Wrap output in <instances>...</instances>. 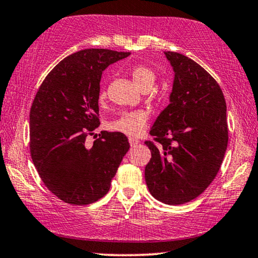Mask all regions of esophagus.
Returning a JSON list of instances; mask_svg holds the SVG:
<instances>
[{"instance_id":"esophagus-1","label":"esophagus","mask_w":258,"mask_h":258,"mask_svg":"<svg viewBox=\"0 0 258 258\" xmlns=\"http://www.w3.org/2000/svg\"><path fill=\"white\" fill-rule=\"evenodd\" d=\"M128 142H130V145H131L132 147L133 146H137L139 144V140L136 139V138H130Z\"/></svg>"}]
</instances>
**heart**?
Returning <instances> with one entry per match:
<instances>
[{"label": "heart", "instance_id": "obj_1", "mask_svg": "<svg viewBox=\"0 0 258 258\" xmlns=\"http://www.w3.org/2000/svg\"><path fill=\"white\" fill-rule=\"evenodd\" d=\"M131 77L135 84L139 89L146 92L153 87L156 84L157 75L150 67L144 64H136L131 68ZM107 97V93L104 88L99 93V101L104 102ZM149 114L143 109L131 112H123L118 118L108 122V128L113 132H119L130 137H137L145 130Z\"/></svg>", "mask_w": 258, "mask_h": 258}]
</instances>
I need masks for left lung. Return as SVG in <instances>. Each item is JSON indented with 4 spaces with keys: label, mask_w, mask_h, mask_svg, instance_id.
I'll return each instance as SVG.
<instances>
[{
    "label": "left lung",
    "mask_w": 258,
    "mask_h": 258,
    "mask_svg": "<svg viewBox=\"0 0 258 258\" xmlns=\"http://www.w3.org/2000/svg\"><path fill=\"white\" fill-rule=\"evenodd\" d=\"M174 72L170 104L154 121L145 142L150 194L165 204L191 202L212 183L228 146L224 95L217 81L183 54L165 51Z\"/></svg>",
    "instance_id": "left-lung-1"
}]
</instances>
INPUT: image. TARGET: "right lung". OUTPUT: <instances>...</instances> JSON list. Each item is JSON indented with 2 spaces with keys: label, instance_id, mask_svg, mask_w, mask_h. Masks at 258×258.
Segmentation results:
<instances>
[{
  "label": "right lung",
  "instance_id": "obj_1",
  "mask_svg": "<svg viewBox=\"0 0 258 258\" xmlns=\"http://www.w3.org/2000/svg\"><path fill=\"white\" fill-rule=\"evenodd\" d=\"M130 53L111 49L79 50L49 72L29 114L30 154L51 194L74 205L104 197L130 149L126 136L101 131L92 145L88 136L100 125L101 74Z\"/></svg>",
  "mask_w": 258,
  "mask_h": 258
}]
</instances>
